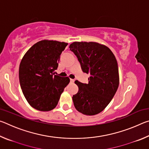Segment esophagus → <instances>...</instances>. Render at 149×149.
<instances>
[{"label":"esophagus","instance_id":"1","mask_svg":"<svg viewBox=\"0 0 149 149\" xmlns=\"http://www.w3.org/2000/svg\"><path fill=\"white\" fill-rule=\"evenodd\" d=\"M70 81H71V83H74L75 81V80L74 79H70Z\"/></svg>","mask_w":149,"mask_h":149}]
</instances>
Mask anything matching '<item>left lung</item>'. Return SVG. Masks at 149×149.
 Wrapping results in <instances>:
<instances>
[{"instance_id": "left-lung-1", "label": "left lung", "mask_w": 149, "mask_h": 149, "mask_svg": "<svg viewBox=\"0 0 149 149\" xmlns=\"http://www.w3.org/2000/svg\"><path fill=\"white\" fill-rule=\"evenodd\" d=\"M70 49L76 55L83 72L90 74L87 84L76 80L79 87L72 99L76 110L93 116L104 110L119 86L118 62L113 52L104 45L96 42H74Z\"/></svg>"}]
</instances>
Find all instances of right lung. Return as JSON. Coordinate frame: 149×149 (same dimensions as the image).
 Masks as SVG:
<instances>
[{"mask_svg": "<svg viewBox=\"0 0 149 149\" xmlns=\"http://www.w3.org/2000/svg\"><path fill=\"white\" fill-rule=\"evenodd\" d=\"M67 42L42 40L27 50L19 64V79L22 92L31 107L48 112L56 107L68 77L54 75Z\"/></svg>", "mask_w": 149, "mask_h": 149, "instance_id": "add662e5", "label": "right lung"}]
</instances>
